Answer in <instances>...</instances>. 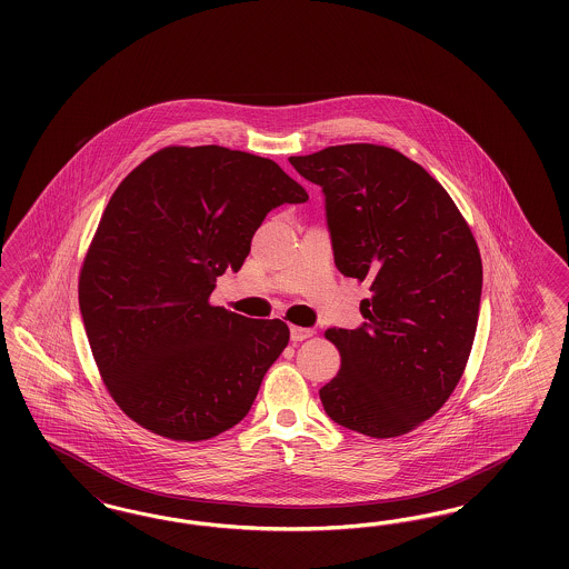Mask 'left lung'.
I'll use <instances>...</instances> for the list:
<instances>
[{
    "mask_svg": "<svg viewBox=\"0 0 569 569\" xmlns=\"http://www.w3.org/2000/svg\"><path fill=\"white\" fill-rule=\"evenodd\" d=\"M295 188L272 160L207 144L166 147L112 193L82 262L79 305L110 397L142 429L202 441L253 406L288 346L283 326L211 295Z\"/></svg>",
    "mask_w": 569,
    "mask_h": 569,
    "instance_id": "left-lung-1",
    "label": "left lung"
}]
</instances>
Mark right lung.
<instances>
[{
    "mask_svg": "<svg viewBox=\"0 0 569 569\" xmlns=\"http://www.w3.org/2000/svg\"><path fill=\"white\" fill-rule=\"evenodd\" d=\"M320 186L335 264L369 283L365 322L335 332L341 369L320 390L326 413L369 437H399L437 413L467 367L482 260L433 177L381 144H341L295 160Z\"/></svg>",
    "mask_w": 569,
    "mask_h": 569,
    "instance_id": "obj_1",
    "label": "right lung"
}]
</instances>
